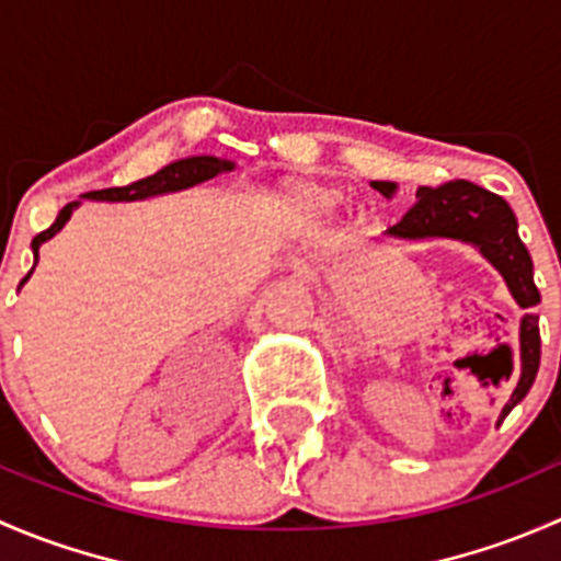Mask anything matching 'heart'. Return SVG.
Returning <instances> with one entry per match:
<instances>
[{"label": "heart", "mask_w": 561, "mask_h": 561, "mask_svg": "<svg viewBox=\"0 0 561 561\" xmlns=\"http://www.w3.org/2000/svg\"><path fill=\"white\" fill-rule=\"evenodd\" d=\"M342 203L344 192L336 184H322V181L301 179V175L279 181L268 195L271 211L285 225L325 222L342 208Z\"/></svg>", "instance_id": "1"}]
</instances>
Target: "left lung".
<instances>
[{"label": "left lung", "mask_w": 561, "mask_h": 561, "mask_svg": "<svg viewBox=\"0 0 561 561\" xmlns=\"http://www.w3.org/2000/svg\"><path fill=\"white\" fill-rule=\"evenodd\" d=\"M377 192L393 197L399 186L393 181H371ZM388 241H434L450 239L478 249L502 274L507 290L516 304L526 309L522 317V377L513 388L511 399L502 407L500 423L522 404L540 366V328L535 307L540 304V290L535 285L529 249L518 239V222L513 208L494 192L472 184V181H450L443 186H417L415 206L404 214L399 225L386 230Z\"/></svg>", "instance_id": "obj_1"}]
</instances>
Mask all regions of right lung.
I'll return each instance as SVG.
<instances>
[{
    "label": "right lung",
    "instance_id": "1",
    "mask_svg": "<svg viewBox=\"0 0 561 561\" xmlns=\"http://www.w3.org/2000/svg\"><path fill=\"white\" fill-rule=\"evenodd\" d=\"M236 168L233 160H222V157H211V154H201V157H186V160H175L171 165H165L162 171H157L154 175H146V179L133 181L127 186H111V190H98V192H87L81 195V201H105V203H133V201H146V197H157V195H168V192H181V190H190V186L203 184V181L214 179L219 173H230ZM81 201H72L67 203L65 208L59 211L56 222L50 225L48 230L37 233L32 239V252H35V265L39 260V247L45 244L48 239H54L67 222H70L72 211L81 206ZM32 265V271H35ZM30 274L21 279L19 290L26 285V279L32 276Z\"/></svg>",
    "mask_w": 561,
    "mask_h": 561
}]
</instances>
